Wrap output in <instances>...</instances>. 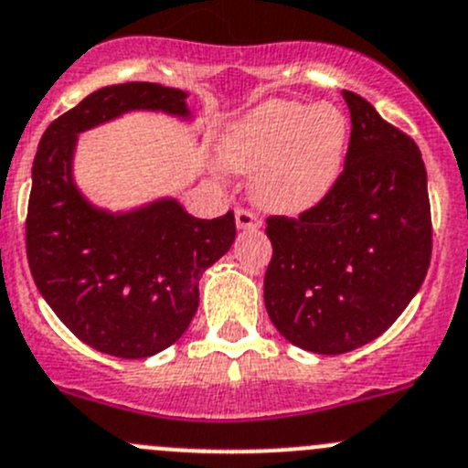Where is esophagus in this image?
<instances>
[{"label": "esophagus", "mask_w": 468, "mask_h": 468, "mask_svg": "<svg viewBox=\"0 0 468 468\" xmlns=\"http://www.w3.org/2000/svg\"><path fill=\"white\" fill-rule=\"evenodd\" d=\"M235 224H238V229L242 230H256L261 229L262 221L256 212L247 210V207H238V210H235Z\"/></svg>", "instance_id": "obj_1"}]
</instances>
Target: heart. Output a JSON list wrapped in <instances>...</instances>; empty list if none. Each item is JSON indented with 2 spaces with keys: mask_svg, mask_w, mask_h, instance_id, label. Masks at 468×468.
<instances>
[{
  "mask_svg": "<svg viewBox=\"0 0 468 468\" xmlns=\"http://www.w3.org/2000/svg\"><path fill=\"white\" fill-rule=\"evenodd\" d=\"M349 121L331 102L313 107L271 100L226 134L221 160L256 176V198L279 212H302L324 198L343 169Z\"/></svg>",
  "mask_w": 468,
  "mask_h": 468,
  "instance_id": "heart-1",
  "label": "heart"
}]
</instances>
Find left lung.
Instances as JSON below:
<instances>
[{"label":"left lung","mask_w":468,"mask_h":468,"mask_svg":"<svg viewBox=\"0 0 468 468\" xmlns=\"http://www.w3.org/2000/svg\"><path fill=\"white\" fill-rule=\"evenodd\" d=\"M345 166L299 217H267L265 306L276 329L315 355H345L382 335L411 302L432 258L428 174L410 134L343 90Z\"/></svg>","instance_id":"1"}]
</instances>
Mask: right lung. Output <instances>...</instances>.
Instances as JSON below:
<instances>
[{
    "label": "right lung",
    "mask_w": 468,
    "mask_h": 468,
    "mask_svg": "<svg viewBox=\"0 0 468 468\" xmlns=\"http://www.w3.org/2000/svg\"><path fill=\"white\" fill-rule=\"evenodd\" d=\"M187 93L151 81L93 90L49 123L31 169L27 261L58 320L104 355L146 359L174 345L198 308V279L235 239V215L197 219L176 201L128 215L95 210L72 185L77 134L130 109L185 116Z\"/></svg>",
    "instance_id": "obj_1"
}]
</instances>
